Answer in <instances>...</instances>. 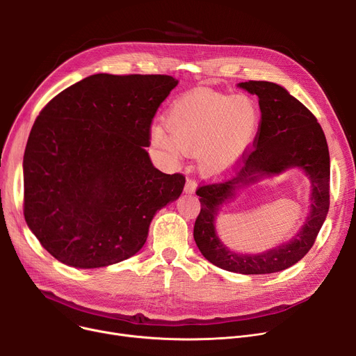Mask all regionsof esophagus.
<instances>
[{
	"instance_id": "esophagus-1",
	"label": "esophagus",
	"mask_w": 356,
	"mask_h": 356,
	"mask_svg": "<svg viewBox=\"0 0 356 356\" xmlns=\"http://www.w3.org/2000/svg\"><path fill=\"white\" fill-rule=\"evenodd\" d=\"M197 188V183L193 179H188L184 184V193H195Z\"/></svg>"
}]
</instances>
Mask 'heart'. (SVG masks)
I'll list each match as a JSON object with an SVG mask.
<instances>
[{
	"mask_svg": "<svg viewBox=\"0 0 356 356\" xmlns=\"http://www.w3.org/2000/svg\"><path fill=\"white\" fill-rule=\"evenodd\" d=\"M165 131L154 127L152 145L172 157L196 152L204 173H220L231 167L255 141L261 112L248 95L191 92L179 98L164 118Z\"/></svg>",
	"mask_w": 356,
	"mask_h": 356,
	"instance_id": "b5f03b06",
	"label": "heart"
}]
</instances>
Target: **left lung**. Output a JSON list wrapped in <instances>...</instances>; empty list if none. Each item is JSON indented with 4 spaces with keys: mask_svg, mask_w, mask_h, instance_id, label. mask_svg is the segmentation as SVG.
I'll return each instance as SVG.
<instances>
[{
    "mask_svg": "<svg viewBox=\"0 0 356 356\" xmlns=\"http://www.w3.org/2000/svg\"><path fill=\"white\" fill-rule=\"evenodd\" d=\"M258 97L261 127L255 149L231 179L202 186L196 195L200 213L193 236L213 266L239 274H271L298 263L313 247L329 211L330 157L322 127L312 112L282 85L264 81L238 83ZM291 168L304 172L311 183L309 213L304 227L287 243L261 253H236L220 241L216 219L239 190L282 174Z\"/></svg>",
    "mask_w": 356,
    "mask_h": 356,
    "instance_id": "8db88e82",
    "label": "left lung"
}]
</instances>
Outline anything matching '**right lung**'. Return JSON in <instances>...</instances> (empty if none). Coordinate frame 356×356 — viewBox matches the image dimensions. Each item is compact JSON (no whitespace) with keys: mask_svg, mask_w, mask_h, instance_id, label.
Here are the masks:
<instances>
[{"mask_svg":"<svg viewBox=\"0 0 356 356\" xmlns=\"http://www.w3.org/2000/svg\"><path fill=\"white\" fill-rule=\"evenodd\" d=\"M179 81L98 73L66 88L37 117L23 160L24 218L43 248L74 268L136 255L184 177L153 165L149 125Z\"/></svg>","mask_w":356,"mask_h":356,"instance_id":"1","label":"right lung"}]
</instances>
